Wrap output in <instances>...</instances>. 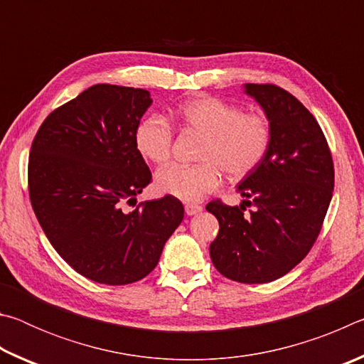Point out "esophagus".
<instances>
[{
	"mask_svg": "<svg viewBox=\"0 0 364 364\" xmlns=\"http://www.w3.org/2000/svg\"><path fill=\"white\" fill-rule=\"evenodd\" d=\"M184 212H186V215H189V217H193V215L202 212V207L197 204H186L184 205Z\"/></svg>",
	"mask_w": 364,
	"mask_h": 364,
	"instance_id": "1",
	"label": "esophagus"
}]
</instances>
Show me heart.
<instances>
[{"instance_id": "b5f03b06", "label": "heart", "mask_w": 364, "mask_h": 364, "mask_svg": "<svg viewBox=\"0 0 364 364\" xmlns=\"http://www.w3.org/2000/svg\"><path fill=\"white\" fill-rule=\"evenodd\" d=\"M184 127L204 136L196 165H170L156 175L162 194L194 202L213 193L223 171L234 180L250 175L260 167L271 146V123L267 115L244 112L217 97H197L178 110ZM175 132L167 117L151 114L139 122L134 143L152 164H167L173 149Z\"/></svg>"}]
</instances>
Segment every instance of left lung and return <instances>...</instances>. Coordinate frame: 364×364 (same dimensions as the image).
<instances>
[{"instance_id":"8db88e82","label":"left lung","mask_w":364,"mask_h":364,"mask_svg":"<svg viewBox=\"0 0 364 364\" xmlns=\"http://www.w3.org/2000/svg\"><path fill=\"white\" fill-rule=\"evenodd\" d=\"M245 93L271 123L269 151L237 186L241 205L215 199L205 208L220 223L210 244L215 268L228 279L263 284L297 267L315 244L334 191V162L321 127L297 97L271 83H247Z\"/></svg>"}]
</instances>
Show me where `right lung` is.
<instances>
[{
  "label": "right lung",
  "instance_id": "right-lung-1",
  "mask_svg": "<svg viewBox=\"0 0 364 364\" xmlns=\"http://www.w3.org/2000/svg\"><path fill=\"white\" fill-rule=\"evenodd\" d=\"M147 90L95 85L49 114L28 156L33 212L58 254L85 278L123 286L157 267L183 221L176 197L141 202L152 175L134 143Z\"/></svg>",
  "mask_w": 364,
  "mask_h": 364
}]
</instances>
